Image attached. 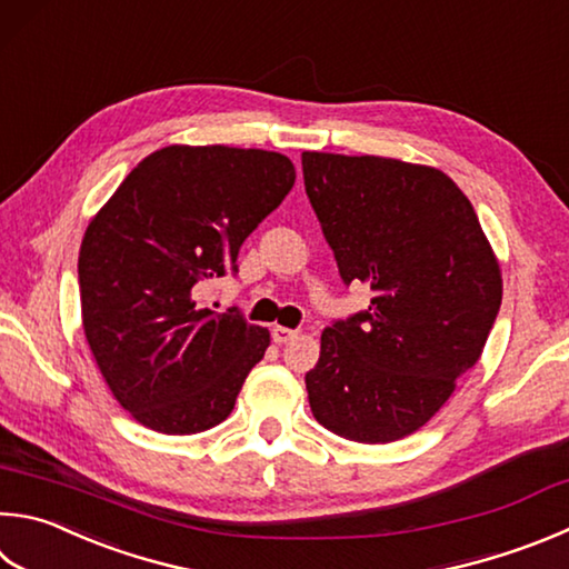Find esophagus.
<instances>
[{
    "instance_id": "1",
    "label": "esophagus",
    "mask_w": 569,
    "mask_h": 569,
    "mask_svg": "<svg viewBox=\"0 0 569 569\" xmlns=\"http://www.w3.org/2000/svg\"><path fill=\"white\" fill-rule=\"evenodd\" d=\"M298 336V330H291V328H283V326H273V330H271V338H273V343H288V340H293Z\"/></svg>"
}]
</instances>
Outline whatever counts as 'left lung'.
Masks as SVG:
<instances>
[{
  "mask_svg": "<svg viewBox=\"0 0 569 569\" xmlns=\"http://www.w3.org/2000/svg\"><path fill=\"white\" fill-rule=\"evenodd\" d=\"M303 183L343 283H368L366 311L320 336L306 373L320 426L356 442L410 436L478 363L502 278L478 213L438 169L303 151Z\"/></svg>",
  "mask_w": 569,
  "mask_h": 569,
  "instance_id": "1",
  "label": "left lung"
}]
</instances>
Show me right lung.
Instances as JSON below:
<instances>
[{"label": "right lung", "instance_id": "1", "mask_svg": "<svg viewBox=\"0 0 569 569\" xmlns=\"http://www.w3.org/2000/svg\"><path fill=\"white\" fill-rule=\"evenodd\" d=\"M283 153L167 147L113 191L79 251L81 320L113 398L133 420L191 436L231 416L271 336L196 296L236 273L241 243L293 189Z\"/></svg>", "mask_w": 569, "mask_h": 569}]
</instances>
